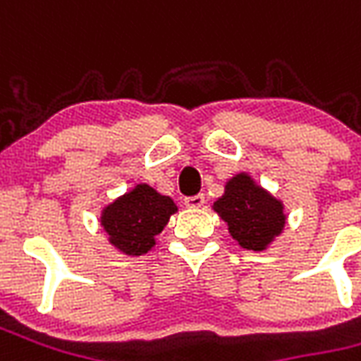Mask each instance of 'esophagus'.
I'll return each instance as SVG.
<instances>
[{"label":"esophagus","mask_w":361,"mask_h":361,"mask_svg":"<svg viewBox=\"0 0 361 361\" xmlns=\"http://www.w3.org/2000/svg\"><path fill=\"white\" fill-rule=\"evenodd\" d=\"M183 203L188 209H201L204 204V195L203 193H197V195H191V197H185L183 199Z\"/></svg>","instance_id":"34e87169"}]
</instances>
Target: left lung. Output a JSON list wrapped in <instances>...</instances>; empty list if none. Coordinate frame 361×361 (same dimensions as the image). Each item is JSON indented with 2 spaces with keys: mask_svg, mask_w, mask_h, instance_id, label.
<instances>
[{
  "mask_svg": "<svg viewBox=\"0 0 361 361\" xmlns=\"http://www.w3.org/2000/svg\"><path fill=\"white\" fill-rule=\"evenodd\" d=\"M212 209L228 224V232L243 250H267L286 224L284 204L257 185L250 173H235L226 181L224 195Z\"/></svg>",
  "mask_w": 361,
  "mask_h": 361,
  "instance_id": "1",
  "label": "left lung"
}]
</instances>
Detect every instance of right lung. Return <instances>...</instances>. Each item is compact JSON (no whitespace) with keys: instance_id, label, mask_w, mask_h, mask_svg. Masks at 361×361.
Returning a JSON list of instances; mask_svg holds the SVG:
<instances>
[{"instance_id":"right-lung-1","label":"right lung","mask_w":361,"mask_h":361,"mask_svg":"<svg viewBox=\"0 0 361 361\" xmlns=\"http://www.w3.org/2000/svg\"><path fill=\"white\" fill-rule=\"evenodd\" d=\"M178 207L147 183L135 185L102 209L100 224L114 247L126 255L149 253Z\"/></svg>"}]
</instances>
